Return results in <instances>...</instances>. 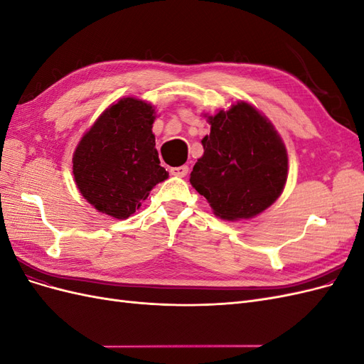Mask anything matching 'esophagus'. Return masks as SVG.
I'll use <instances>...</instances> for the list:
<instances>
[{"label": "esophagus", "instance_id": "34e87169", "mask_svg": "<svg viewBox=\"0 0 364 364\" xmlns=\"http://www.w3.org/2000/svg\"><path fill=\"white\" fill-rule=\"evenodd\" d=\"M170 173H171V176L183 178V176H186V173H188V167H186V165H181V167H171Z\"/></svg>", "mask_w": 364, "mask_h": 364}]
</instances>
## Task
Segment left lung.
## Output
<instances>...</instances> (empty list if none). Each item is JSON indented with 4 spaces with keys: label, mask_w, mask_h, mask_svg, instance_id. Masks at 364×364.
<instances>
[{
    "label": "left lung",
    "mask_w": 364,
    "mask_h": 364,
    "mask_svg": "<svg viewBox=\"0 0 364 364\" xmlns=\"http://www.w3.org/2000/svg\"><path fill=\"white\" fill-rule=\"evenodd\" d=\"M211 132L190 174L213 213L237 222L266 211L282 194L289 176L287 149L258 109L240 100L215 115L203 114Z\"/></svg>",
    "instance_id": "obj_1"
}]
</instances>
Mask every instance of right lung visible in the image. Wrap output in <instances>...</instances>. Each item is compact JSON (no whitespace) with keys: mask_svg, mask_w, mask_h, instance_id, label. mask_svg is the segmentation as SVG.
Masks as SVG:
<instances>
[{"mask_svg":"<svg viewBox=\"0 0 364 364\" xmlns=\"http://www.w3.org/2000/svg\"><path fill=\"white\" fill-rule=\"evenodd\" d=\"M155 118L151 103L123 97L80 138L73 155L74 182L98 213L126 220L168 178L151 132Z\"/></svg>","mask_w":364,"mask_h":364,"instance_id":"right-lung-1","label":"right lung"}]
</instances>
